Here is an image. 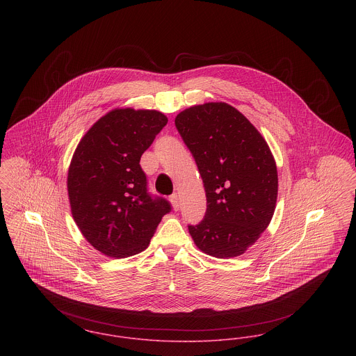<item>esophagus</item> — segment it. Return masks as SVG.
I'll return each mask as SVG.
<instances>
[{"label": "esophagus", "mask_w": 356, "mask_h": 356, "mask_svg": "<svg viewBox=\"0 0 356 356\" xmlns=\"http://www.w3.org/2000/svg\"><path fill=\"white\" fill-rule=\"evenodd\" d=\"M170 201H171V204H172V208H174L175 211H178V209H179V195H178L177 193L171 194V195H170Z\"/></svg>", "instance_id": "1"}]
</instances>
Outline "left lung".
Returning <instances> with one entry per match:
<instances>
[{
    "mask_svg": "<svg viewBox=\"0 0 356 356\" xmlns=\"http://www.w3.org/2000/svg\"><path fill=\"white\" fill-rule=\"evenodd\" d=\"M207 193L204 218L188 225L195 245L225 259L241 255L267 228L275 209V161L258 129L234 106L208 102L175 118Z\"/></svg>",
    "mask_w": 356,
    "mask_h": 356,
    "instance_id": "1",
    "label": "left lung"
}]
</instances>
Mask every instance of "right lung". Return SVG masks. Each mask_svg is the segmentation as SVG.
Listing matches in <instances>:
<instances>
[{
	"label": "right lung",
	"mask_w": 356,
	"mask_h": 356,
	"mask_svg": "<svg viewBox=\"0 0 356 356\" xmlns=\"http://www.w3.org/2000/svg\"><path fill=\"white\" fill-rule=\"evenodd\" d=\"M156 111L115 109L98 120L78 144L67 177L72 213L99 252L127 258L144 251L162 217L163 197L148 191L143 152L163 129Z\"/></svg>",
	"instance_id": "add662e5"
}]
</instances>
